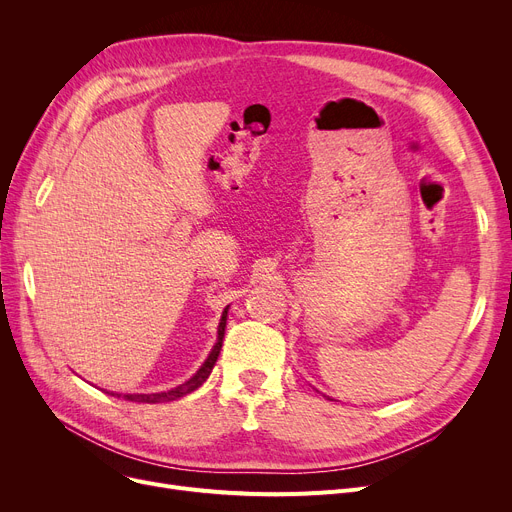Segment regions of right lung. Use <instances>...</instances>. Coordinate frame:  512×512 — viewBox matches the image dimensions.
Returning <instances> with one entry per match:
<instances>
[{
    "label": "right lung",
    "mask_w": 512,
    "mask_h": 512,
    "mask_svg": "<svg viewBox=\"0 0 512 512\" xmlns=\"http://www.w3.org/2000/svg\"><path fill=\"white\" fill-rule=\"evenodd\" d=\"M226 317H228V307L224 309L222 319H220V326H218V342L213 344L209 357L205 359V363L201 365V369H199L188 382H184V384H180V386H176V388H172V390H168V392H155V394H124V396H122V394H114V392H107V394L118 396V398L122 396L124 400H130V402H149V405H155V402H170V400H176V398H182V396H186V394H191L193 390H197V388L209 378V373H211L215 361H218V357H220L222 340H224V330H226Z\"/></svg>",
    "instance_id": "1"
}]
</instances>
